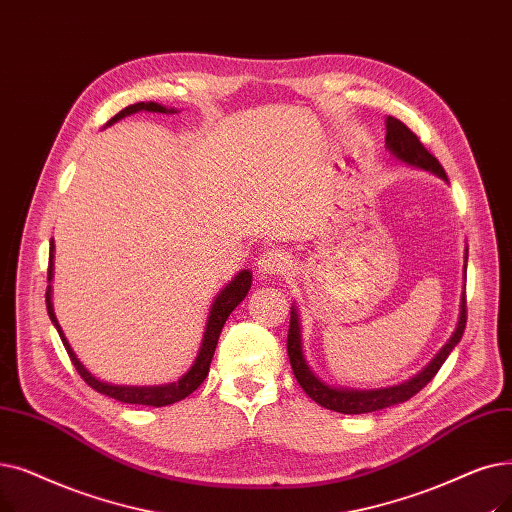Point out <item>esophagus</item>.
<instances>
[{"mask_svg": "<svg viewBox=\"0 0 512 512\" xmlns=\"http://www.w3.org/2000/svg\"><path fill=\"white\" fill-rule=\"evenodd\" d=\"M288 261H291V259H288L286 253L270 249V251H265V253L259 255V259L255 263V270L263 278H276V276H280L288 270Z\"/></svg>", "mask_w": 512, "mask_h": 512, "instance_id": "obj_1", "label": "esophagus"}]
</instances>
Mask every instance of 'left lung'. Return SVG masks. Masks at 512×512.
Here are the masks:
<instances>
[{"instance_id": "left-lung-1", "label": "left lung", "mask_w": 512, "mask_h": 512, "mask_svg": "<svg viewBox=\"0 0 512 512\" xmlns=\"http://www.w3.org/2000/svg\"><path fill=\"white\" fill-rule=\"evenodd\" d=\"M385 123H387L385 148L393 154L397 161L431 171L433 175L441 177L443 182H448V175L439 165V161L425 146L420 144V140L402 121L395 117H387ZM466 259H469V251L464 253V261ZM464 274H466V263H464ZM464 326H466V297L462 291L458 324H456V330L452 332L450 341L443 345L435 358L418 374H414L412 379L399 383V385H393V387H383V389H345V387H332L326 381H322L320 376L311 370V366L307 364L305 355H303L301 322H299V311L295 305L291 307V324H288L286 351H288V358H291L295 379L299 381L303 391L311 399H314L316 404H320L326 410H335L341 414H366V412H376V410H383V408H389L395 404H404L410 397H414L422 387H425L433 379L437 370L441 368V364L448 360L452 349L460 343Z\"/></svg>"}]
</instances>
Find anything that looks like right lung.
I'll return each mask as SVG.
<instances>
[{"label":"right lung","mask_w":512,"mask_h":512,"mask_svg":"<svg viewBox=\"0 0 512 512\" xmlns=\"http://www.w3.org/2000/svg\"><path fill=\"white\" fill-rule=\"evenodd\" d=\"M140 110H148V113H177L175 108H167L163 104H157V102H138V104H131L127 108H123L121 113H117L113 119H110L106 123L113 125L133 113H140ZM54 278V240L50 242V268H48V282H52ZM251 282H253V274L249 270H242L238 272L221 291L217 293V297L213 299L211 303V311H209V318H207V326H205V335H203V343H201V349H198L196 353V360L194 364L190 366V370L182 376V379H177L175 383H167V385H148V387H138V385H113V383H106V381H100L98 376H94L90 370H87L79 358L75 355L73 347L69 345V341H66L64 332L56 320V314H54V303H52V284H48V293H46V305H48V314H50V320L52 324L56 326L58 335L62 339V345L66 349V353H69V358L73 362V366L77 368V372L81 374V379L90 385L92 389H96L98 393L102 395H108L117 399V402H123V404H140V406H154V408H161V406H169V404H175L180 402V399L188 397L192 391H196L198 387H201V383L207 379L209 374V366H211V360H213V353H215V347H217V339H219V332L221 328H224L228 316L232 314V311L236 309V305L249 295V288H251Z\"/></svg>","instance_id":"obj_1"}]
</instances>
